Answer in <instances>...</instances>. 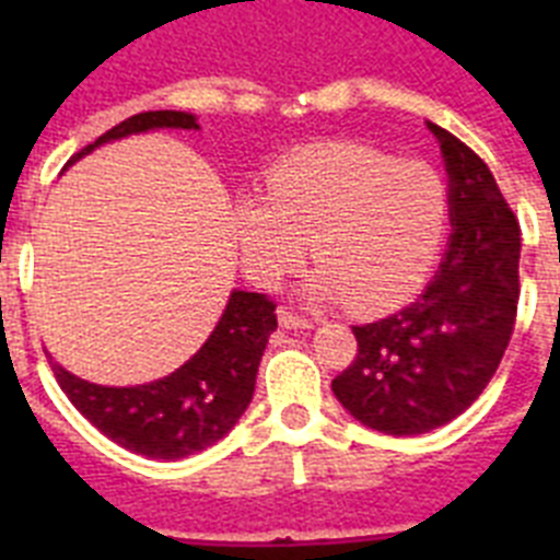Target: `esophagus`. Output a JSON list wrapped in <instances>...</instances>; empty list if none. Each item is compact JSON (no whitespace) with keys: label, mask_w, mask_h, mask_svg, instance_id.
Here are the masks:
<instances>
[{"label":"esophagus","mask_w":560,"mask_h":560,"mask_svg":"<svg viewBox=\"0 0 560 560\" xmlns=\"http://www.w3.org/2000/svg\"><path fill=\"white\" fill-rule=\"evenodd\" d=\"M277 323H280V328H314V323L311 319H305V316L294 314L291 308H277Z\"/></svg>","instance_id":"1"}]
</instances>
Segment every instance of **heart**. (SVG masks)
<instances>
[{"label": "heart", "mask_w": 560, "mask_h": 560, "mask_svg": "<svg viewBox=\"0 0 560 560\" xmlns=\"http://www.w3.org/2000/svg\"><path fill=\"white\" fill-rule=\"evenodd\" d=\"M448 196L423 162H393L359 142H314L275 162L266 192L232 207L246 275L260 285L311 257L314 300H345L359 314L395 308L432 271L446 235Z\"/></svg>", "instance_id": "obj_1"}]
</instances>
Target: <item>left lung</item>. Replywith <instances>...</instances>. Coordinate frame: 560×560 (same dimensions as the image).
<instances>
[{"mask_svg":"<svg viewBox=\"0 0 560 560\" xmlns=\"http://www.w3.org/2000/svg\"><path fill=\"white\" fill-rule=\"evenodd\" d=\"M448 173L452 235L423 294L370 325H353L359 353L334 378L339 404L384 434L443 427L497 373L518 305L522 230L493 173L446 128L429 122Z\"/></svg>","mask_w":560,"mask_h":560,"instance_id":"obj_1","label":"left lung"}]
</instances>
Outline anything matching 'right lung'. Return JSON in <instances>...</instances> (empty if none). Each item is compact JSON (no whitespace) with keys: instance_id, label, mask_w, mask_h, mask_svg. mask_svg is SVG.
I'll list each match as a JSON object with an SVG mask.
<instances>
[{"instance_id":"1","label":"right lung","mask_w":560,"mask_h":560,"mask_svg":"<svg viewBox=\"0 0 560 560\" xmlns=\"http://www.w3.org/2000/svg\"><path fill=\"white\" fill-rule=\"evenodd\" d=\"M153 128H199L187 112H142L108 128L69 165L97 145ZM277 328L275 303L255 291H232L219 325L199 353L179 370L140 387L89 384L52 361L72 407L128 452L153 459H182L219 443L249 407L266 341Z\"/></svg>"}]
</instances>
